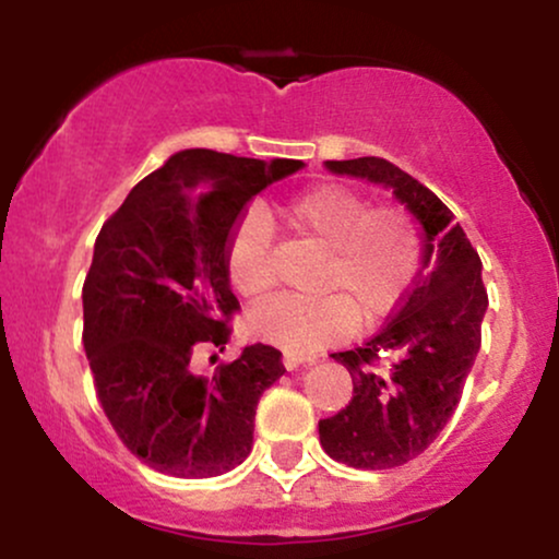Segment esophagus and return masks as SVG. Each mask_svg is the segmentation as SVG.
I'll use <instances>...</instances> for the list:
<instances>
[{"label":"esophagus","mask_w":559,"mask_h":559,"mask_svg":"<svg viewBox=\"0 0 559 559\" xmlns=\"http://www.w3.org/2000/svg\"><path fill=\"white\" fill-rule=\"evenodd\" d=\"M301 362H305V360H299V357H294V355H284V368H286V370H297Z\"/></svg>","instance_id":"esophagus-1"}]
</instances>
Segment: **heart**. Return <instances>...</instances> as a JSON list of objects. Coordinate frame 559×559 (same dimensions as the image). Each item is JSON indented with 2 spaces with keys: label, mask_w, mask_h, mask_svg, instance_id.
<instances>
[{
  "label": "heart",
  "mask_w": 559,
  "mask_h": 559,
  "mask_svg": "<svg viewBox=\"0 0 559 559\" xmlns=\"http://www.w3.org/2000/svg\"><path fill=\"white\" fill-rule=\"evenodd\" d=\"M323 252L320 297H273L249 316V331L286 355L307 357L342 342L360 323L383 320L407 297L420 267V234L394 204L338 183H320L286 199L271 213H249L230 228L223 265L230 286L260 299L273 286V228Z\"/></svg>",
  "instance_id": "obj_1"
}]
</instances>
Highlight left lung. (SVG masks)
Segmentation results:
<instances>
[{"label":"left lung","instance_id":"obj_1","mask_svg":"<svg viewBox=\"0 0 559 559\" xmlns=\"http://www.w3.org/2000/svg\"><path fill=\"white\" fill-rule=\"evenodd\" d=\"M325 165L394 189L426 230V271L389 323L362 346L331 355L349 370L352 400L318 423L320 444L333 460L386 471L426 452L457 409L480 349L489 294L478 252L431 189L383 157Z\"/></svg>","mask_w":559,"mask_h":559}]
</instances>
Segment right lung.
I'll list each match as a JSON object with an SVG mask.
<instances>
[{"label": "right lung", "mask_w": 559, "mask_h": 559, "mask_svg": "<svg viewBox=\"0 0 559 559\" xmlns=\"http://www.w3.org/2000/svg\"><path fill=\"white\" fill-rule=\"evenodd\" d=\"M301 159L186 150L133 186L107 217L83 281V349L115 433L176 478L228 473L252 452L254 413L286 373L281 352L247 344L213 378L197 376L202 344L226 349L230 292L223 249L247 204Z\"/></svg>", "instance_id": "1"}]
</instances>
